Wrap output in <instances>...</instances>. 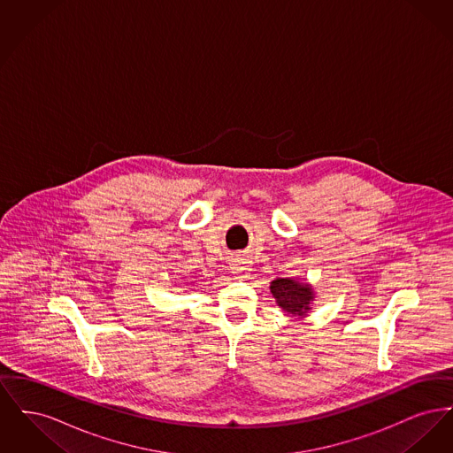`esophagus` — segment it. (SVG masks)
I'll return each mask as SVG.
<instances>
[{"label":"esophagus","mask_w":453,"mask_h":453,"mask_svg":"<svg viewBox=\"0 0 453 453\" xmlns=\"http://www.w3.org/2000/svg\"><path fill=\"white\" fill-rule=\"evenodd\" d=\"M231 273L237 277H248L251 273V265L246 258H236L231 263Z\"/></svg>","instance_id":"obj_1"}]
</instances>
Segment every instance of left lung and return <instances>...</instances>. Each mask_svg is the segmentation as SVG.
I'll list each match as a JSON object with an SVG mask.
<instances>
[{"mask_svg": "<svg viewBox=\"0 0 453 453\" xmlns=\"http://www.w3.org/2000/svg\"><path fill=\"white\" fill-rule=\"evenodd\" d=\"M270 292L283 312H288L299 318H303L312 309L311 305L316 299L314 287L309 281L294 280V279L277 277L270 283Z\"/></svg>", "mask_w": 453, "mask_h": 453, "instance_id": "left-lung-1", "label": "left lung"}]
</instances>
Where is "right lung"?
<instances>
[{"instance_id": "add662e5", "label": "right lung", "mask_w": 453, "mask_h": 453, "mask_svg": "<svg viewBox=\"0 0 453 453\" xmlns=\"http://www.w3.org/2000/svg\"><path fill=\"white\" fill-rule=\"evenodd\" d=\"M185 285H192V287H194V283H190V281H187V283H185Z\"/></svg>"}]
</instances>
